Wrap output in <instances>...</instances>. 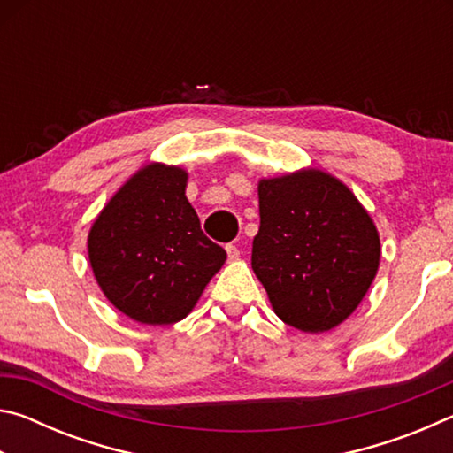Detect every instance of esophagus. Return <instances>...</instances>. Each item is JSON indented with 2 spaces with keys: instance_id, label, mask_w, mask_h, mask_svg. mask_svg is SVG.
Segmentation results:
<instances>
[{
  "instance_id": "34e87169",
  "label": "esophagus",
  "mask_w": 453,
  "mask_h": 453,
  "mask_svg": "<svg viewBox=\"0 0 453 453\" xmlns=\"http://www.w3.org/2000/svg\"><path fill=\"white\" fill-rule=\"evenodd\" d=\"M226 251H227V257H229V259H237V257H240V248H237L235 243H227V245H226Z\"/></svg>"
}]
</instances>
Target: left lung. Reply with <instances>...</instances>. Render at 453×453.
Listing matches in <instances>:
<instances>
[{
	"label": "left lung",
	"mask_w": 453,
	"mask_h": 453,
	"mask_svg": "<svg viewBox=\"0 0 453 453\" xmlns=\"http://www.w3.org/2000/svg\"><path fill=\"white\" fill-rule=\"evenodd\" d=\"M251 267L275 313L302 332H327L362 302L380 265V237L356 196L303 170L259 181Z\"/></svg>",
	"instance_id": "left-lung-1"
}]
</instances>
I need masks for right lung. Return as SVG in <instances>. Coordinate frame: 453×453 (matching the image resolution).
I'll return each mask as SVG.
<instances>
[{
	"label": "right lung",
	"mask_w": 453,
	"mask_h": 453,
	"mask_svg": "<svg viewBox=\"0 0 453 453\" xmlns=\"http://www.w3.org/2000/svg\"><path fill=\"white\" fill-rule=\"evenodd\" d=\"M188 175L153 164L137 172L89 232L96 280L119 311L164 326L188 316L226 262L186 197Z\"/></svg>",
	"instance_id": "obj_1"
}]
</instances>
